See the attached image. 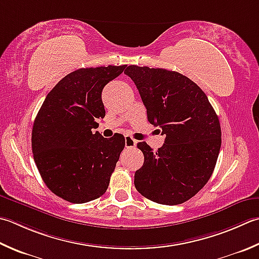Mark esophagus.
Wrapping results in <instances>:
<instances>
[{
    "label": "esophagus",
    "mask_w": 259,
    "mask_h": 259,
    "mask_svg": "<svg viewBox=\"0 0 259 259\" xmlns=\"http://www.w3.org/2000/svg\"><path fill=\"white\" fill-rule=\"evenodd\" d=\"M136 144H137V141L134 138H131V137H129V136L125 137V147H126V148H134V147H136Z\"/></svg>",
    "instance_id": "esophagus-1"
}]
</instances>
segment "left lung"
<instances>
[{
    "mask_svg": "<svg viewBox=\"0 0 259 259\" xmlns=\"http://www.w3.org/2000/svg\"><path fill=\"white\" fill-rule=\"evenodd\" d=\"M124 74L138 89L148 121L166 137L155 153L146 143L137 144L145 160L135 174L136 189L156 203H183L213 173L221 147L219 118L203 91L184 75L136 65Z\"/></svg>",
    "mask_w": 259,
    "mask_h": 259,
    "instance_id": "1",
    "label": "left lung"
}]
</instances>
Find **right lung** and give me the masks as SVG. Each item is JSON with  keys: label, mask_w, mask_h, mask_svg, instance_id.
<instances>
[{"label": "right lung", "mask_w": 259, "mask_h": 259, "mask_svg": "<svg viewBox=\"0 0 259 259\" xmlns=\"http://www.w3.org/2000/svg\"><path fill=\"white\" fill-rule=\"evenodd\" d=\"M123 66L79 68L66 75L46 96L32 128L34 163L48 189L72 203L102 196L123 150L122 135L92 133L104 118L102 91Z\"/></svg>", "instance_id": "add662e5"}]
</instances>
